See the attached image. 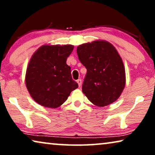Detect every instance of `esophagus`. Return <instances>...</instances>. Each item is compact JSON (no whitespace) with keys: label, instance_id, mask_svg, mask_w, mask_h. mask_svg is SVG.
I'll list each match as a JSON object with an SVG mask.
<instances>
[{"label":"esophagus","instance_id":"34e87169","mask_svg":"<svg viewBox=\"0 0 155 155\" xmlns=\"http://www.w3.org/2000/svg\"><path fill=\"white\" fill-rule=\"evenodd\" d=\"M77 82H78V86H79V87H80V86L82 85V80H81V79H78L77 80Z\"/></svg>","mask_w":155,"mask_h":155}]
</instances>
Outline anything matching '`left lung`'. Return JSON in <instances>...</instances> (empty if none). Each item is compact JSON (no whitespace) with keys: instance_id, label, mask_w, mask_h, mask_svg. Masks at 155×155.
Returning a JSON list of instances; mask_svg holds the SVG:
<instances>
[{"instance_id":"1","label":"left lung","mask_w":155,"mask_h":155,"mask_svg":"<svg viewBox=\"0 0 155 155\" xmlns=\"http://www.w3.org/2000/svg\"><path fill=\"white\" fill-rule=\"evenodd\" d=\"M78 58L86 68L82 92L94 105L105 107L117 99L126 84L122 59L107 41H94L77 48Z\"/></svg>"}]
</instances>
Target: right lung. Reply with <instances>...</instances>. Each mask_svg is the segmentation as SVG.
Returning a JSON list of instances; mask_svg holds the SVG:
<instances>
[{
  "label": "right lung",
  "mask_w": 155,
  "mask_h": 155,
  "mask_svg": "<svg viewBox=\"0 0 155 155\" xmlns=\"http://www.w3.org/2000/svg\"><path fill=\"white\" fill-rule=\"evenodd\" d=\"M73 45H44L29 61L25 83L34 100L45 107L62 105L78 84L71 76L67 58L73 51Z\"/></svg>",
  "instance_id": "1"
}]
</instances>
